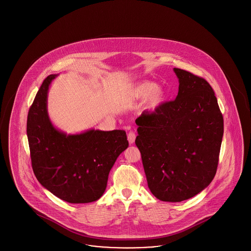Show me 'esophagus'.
I'll return each instance as SVG.
<instances>
[{
	"label": "esophagus",
	"mask_w": 251,
	"mask_h": 251,
	"mask_svg": "<svg viewBox=\"0 0 251 251\" xmlns=\"http://www.w3.org/2000/svg\"><path fill=\"white\" fill-rule=\"evenodd\" d=\"M135 137H136V135H135V133L133 131H129V133H128V141H129V143H134Z\"/></svg>",
	"instance_id": "34e87169"
}]
</instances>
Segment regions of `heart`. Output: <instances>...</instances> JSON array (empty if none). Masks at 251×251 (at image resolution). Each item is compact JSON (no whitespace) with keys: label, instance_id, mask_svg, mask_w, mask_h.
I'll list each match as a JSON object with an SVG mask.
<instances>
[{"label":"heart","instance_id":"1","mask_svg":"<svg viewBox=\"0 0 251 251\" xmlns=\"http://www.w3.org/2000/svg\"><path fill=\"white\" fill-rule=\"evenodd\" d=\"M131 95L136 100H143L147 97L146 106L148 110L154 111L164 101V91L158 86L151 83H144L135 86L132 89Z\"/></svg>","mask_w":251,"mask_h":251}]
</instances>
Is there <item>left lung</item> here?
Segmentation results:
<instances>
[{
	"label": "left lung",
	"instance_id": "obj_1",
	"mask_svg": "<svg viewBox=\"0 0 251 251\" xmlns=\"http://www.w3.org/2000/svg\"><path fill=\"white\" fill-rule=\"evenodd\" d=\"M179 92L174 100L135 120L148 186L158 200L179 202L215 178L224 132L223 116L210 84L174 68Z\"/></svg>",
	"mask_w": 251,
	"mask_h": 251
}]
</instances>
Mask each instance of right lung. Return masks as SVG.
<instances>
[{
  "label": "right lung",
  "instance_id": "1",
  "mask_svg": "<svg viewBox=\"0 0 251 251\" xmlns=\"http://www.w3.org/2000/svg\"><path fill=\"white\" fill-rule=\"evenodd\" d=\"M57 75L43 81L27 117V137L36 179L60 200L70 203L98 201L108 175L129 142L125 131L89 130L69 134L53 127L47 112L49 86Z\"/></svg>",
  "mask_w": 251,
  "mask_h": 251
}]
</instances>
